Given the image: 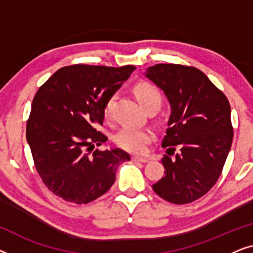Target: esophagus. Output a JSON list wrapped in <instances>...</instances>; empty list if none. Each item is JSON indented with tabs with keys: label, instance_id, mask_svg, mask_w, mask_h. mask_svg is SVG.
I'll return each instance as SVG.
<instances>
[{
	"label": "esophagus",
	"instance_id": "esophagus-1",
	"mask_svg": "<svg viewBox=\"0 0 253 253\" xmlns=\"http://www.w3.org/2000/svg\"><path fill=\"white\" fill-rule=\"evenodd\" d=\"M132 161L134 162H143V164H146V162H148L150 160L146 158H140V157H132Z\"/></svg>",
	"mask_w": 253,
	"mask_h": 253
}]
</instances>
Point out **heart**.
I'll return each instance as SVG.
<instances>
[{
  "instance_id": "1",
  "label": "heart",
  "mask_w": 253,
  "mask_h": 253,
  "mask_svg": "<svg viewBox=\"0 0 253 253\" xmlns=\"http://www.w3.org/2000/svg\"><path fill=\"white\" fill-rule=\"evenodd\" d=\"M134 94H136L138 101L145 110L148 108L159 109L161 106L162 96L157 86L151 83H139L134 86ZM114 103V96L107 100L105 107H103V114L105 117L112 115ZM154 134L147 127H133V126H123L115 134V143L123 150L133 152V153H143L146 150V146L153 140Z\"/></svg>"
}]
</instances>
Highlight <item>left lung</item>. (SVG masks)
<instances>
[{
  "mask_svg": "<svg viewBox=\"0 0 253 253\" xmlns=\"http://www.w3.org/2000/svg\"><path fill=\"white\" fill-rule=\"evenodd\" d=\"M145 77L164 91L170 103L162 140L168 153L161 160L165 176L152 188L169 203H192L215 184L230 151L229 101L197 68L155 64L147 68ZM175 148L180 152L171 157Z\"/></svg>",
  "mask_w": 253,
  "mask_h": 253,
  "instance_id": "8db88e82",
  "label": "left lung"
}]
</instances>
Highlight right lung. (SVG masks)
Segmentation results:
<instances>
[{"label":"right lung","mask_w":253,"mask_h":253,"mask_svg":"<svg viewBox=\"0 0 253 253\" xmlns=\"http://www.w3.org/2000/svg\"><path fill=\"white\" fill-rule=\"evenodd\" d=\"M136 67L76 64L61 68L38 89L26 139L44 185L75 204L91 203L114 184L116 169L130 155L120 148L99 151L108 139L95 129L103 107ZM92 150H90V147Z\"/></svg>","instance_id":"obj_1"}]
</instances>
